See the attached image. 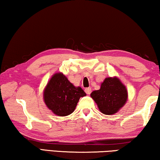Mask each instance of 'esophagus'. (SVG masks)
I'll return each mask as SVG.
<instances>
[{"label": "esophagus", "instance_id": "obj_1", "mask_svg": "<svg viewBox=\"0 0 160 160\" xmlns=\"http://www.w3.org/2000/svg\"><path fill=\"white\" fill-rule=\"evenodd\" d=\"M91 88H85V93H86L87 94H88V95H89V94H91Z\"/></svg>", "mask_w": 160, "mask_h": 160}]
</instances>
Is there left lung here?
Listing matches in <instances>:
<instances>
[{"label":"left lung","instance_id":"1","mask_svg":"<svg viewBox=\"0 0 160 160\" xmlns=\"http://www.w3.org/2000/svg\"><path fill=\"white\" fill-rule=\"evenodd\" d=\"M91 96L97 103L103 114H115L127 101L126 88L117 78H107L102 83L101 88L91 93Z\"/></svg>","mask_w":160,"mask_h":160}]
</instances>
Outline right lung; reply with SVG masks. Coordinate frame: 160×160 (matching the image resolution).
<instances>
[{"mask_svg": "<svg viewBox=\"0 0 160 160\" xmlns=\"http://www.w3.org/2000/svg\"><path fill=\"white\" fill-rule=\"evenodd\" d=\"M86 93L80 87H75L62 73L51 78L44 91V102L49 109L58 116L72 113L80 97Z\"/></svg>", "mask_w": 160, "mask_h": 160, "instance_id": "right-lung-1", "label": "right lung"}]
</instances>
